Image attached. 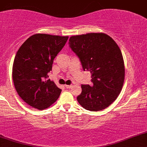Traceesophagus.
<instances>
[{"label":"esophagus","instance_id":"esophagus-1","mask_svg":"<svg viewBox=\"0 0 147 147\" xmlns=\"http://www.w3.org/2000/svg\"><path fill=\"white\" fill-rule=\"evenodd\" d=\"M65 87L66 88H71L72 87V85H65Z\"/></svg>","mask_w":147,"mask_h":147}]
</instances>
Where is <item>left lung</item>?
<instances>
[{
    "label": "left lung",
    "mask_w": 147,
    "mask_h": 147,
    "mask_svg": "<svg viewBox=\"0 0 147 147\" xmlns=\"http://www.w3.org/2000/svg\"><path fill=\"white\" fill-rule=\"evenodd\" d=\"M69 45L84 71L90 72L93 84V86L82 85L77 101L86 110L105 109L117 98L124 82L125 68L119 46L111 36L102 32L72 36Z\"/></svg>",
    "instance_id": "obj_1"
}]
</instances>
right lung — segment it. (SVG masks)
Segmentation results:
<instances>
[{
	"label": "right lung",
	"instance_id": "add662e5",
	"mask_svg": "<svg viewBox=\"0 0 147 147\" xmlns=\"http://www.w3.org/2000/svg\"><path fill=\"white\" fill-rule=\"evenodd\" d=\"M68 36L36 34L25 41L15 56L12 79L18 95L32 107L43 110L54 104L61 90L48 79L54 59Z\"/></svg>",
	"mask_w": 147,
	"mask_h": 147
}]
</instances>
